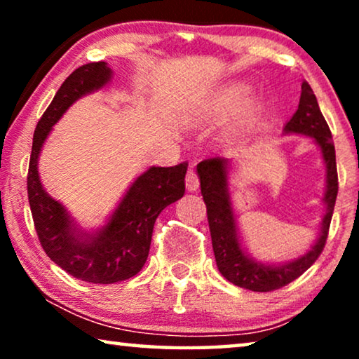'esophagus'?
<instances>
[{
    "label": "esophagus",
    "instance_id": "1",
    "mask_svg": "<svg viewBox=\"0 0 359 359\" xmlns=\"http://www.w3.org/2000/svg\"><path fill=\"white\" fill-rule=\"evenodd\" d=\"M198 188H199L198 173H196L194 168H189L188 173H186V189H188V191H196Z\"/></svg>",
    "mask_w": 359,
    "mask_h": 359
}]
</instances>
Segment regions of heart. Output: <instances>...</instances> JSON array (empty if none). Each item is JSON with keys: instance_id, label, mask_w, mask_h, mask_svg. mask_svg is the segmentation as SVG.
<instances>
[{"instance_id": "obj_1", "label": "heart", "mask_w": 359, "mask_h": 359, "mask_svg": "<svg viewBox=\"0 0 359 359\" xmlns=\"http://www.w3.org/2000/svg\"><path fill=\"white\" fill-rule=\"evenodd\" d=\"M248 106L250 97L247 95V91H233L232 95L224 97V100L214 107V116L217 117V119L233 117L247 111Z\"/></svg>"}]
</instances>
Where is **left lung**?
Wrapping results in <instances>:
<instances>
[{
	"label": "left lung",
	"instance_id": "left-lung-1",
	"mask_svg": "<svg viewBox=\"0 0 359 359\" xmlns=\"http://www.w3.org/2000/svg\"><path fill=\"white\" fill-rule=\"evenodd\" d=\"M284 134H302L312 137L320 147L323 161L327 166V189L325 196H323L327 210L320 224V233H318L317 242L312 245L311 250L297 259H292V262L264 264L243 252L242 243L238 240L237 220H235L229 193V160L215 156V158L201 161L198 165L201 193H203L205 208H208L210 238H212L214 257L219 271L235 286L250 289L255 292H269L286 286L316 263V259L320 257L322 250L325 247L338 194L337 160L332 132L328 129L325 117L322 116L320 107H318L317 97L307 81L302 83L299 107L294 112L291 121L284 126Z\"/></svg>",
	"mask_w": 359,
	"mask_h": 359
}]
</instances>
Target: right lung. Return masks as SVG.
<instances>
[{
	"mask_svg": "<svg viewBox=\"0 0 359 359\" xmlns=\"http://www.w3.org/2000/svg\"><path fill=\"white\" fill-rule=\"evenodd\" d=\"M112 76L106 62L76 68L37 122L27 173V198L37 237L47 257L73 278L112 284L135 276L149 258L155 220L166 205L183 198L188 163L151 166L137 178L96 233L83 232L63 205L42 188L37 160L52 127L81 96L101 90Z\"/></svg>",
	"mask_w": 359,
	"mask_h": 359,
	"instance_id": "add662e5",
	"label": "right lung"
}]
</instances>
